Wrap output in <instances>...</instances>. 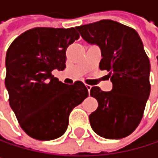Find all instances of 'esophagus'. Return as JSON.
Masks as SVG:
<instances>
[{
  "instance_id": "esophagus-1",
  "label": "esophagus",
  "mask_w": 158,
  "mask_h": 158,
  "mask_svg": "<svg viewBox=\"0 0 158 158\" xmlns=\"http://www.w3.org/2000/svg\"><path fill=\"white\" fill-rule=\"evenodd\" d=\"M91 87H92V86H90V85H89V84H86V88H87V89H88V91H89V90H90Z\"/></svg>"
}]
</instances>
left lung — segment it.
Here are the masks:
<instances>
[{
	"instance_id": "left-lung-1",
	"label": "left lung",
	"mask_w": 158,
	"mask_h": 158,
	"mask_svg": "<svg viewBox=\"0 0 158 158\" xmlns=\"http://www.w3.org/2000/svg\"><path fill=\"white\" fill-rule=\"evenodd\" d=\"M82 38L102 51L99 68L109 72L111 91L92 87L98 108L89 114L93 131L107 139H121L139 125L150 94V61L137 32L112 20L77 26Z\"/></svg>"
}]
</instances>
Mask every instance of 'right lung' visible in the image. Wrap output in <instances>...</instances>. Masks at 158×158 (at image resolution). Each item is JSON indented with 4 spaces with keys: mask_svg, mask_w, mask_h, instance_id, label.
<instances>
[{
    "mask_svg": "<svg viewBox=\"0 0 158 158\" xmlns=\"http://www.w3.org/2000/svg\"><path fill=\"white\" fill-rule=\"evenodd\" d=\"M79 38L73 27H35L16 37L7 50L9 103L20 126L32 138L60 137L71 110L89 96L83 82L67 85L52 74L66 68L67 48Z\"/></svg>",
    "mask_w": 158,
    "mask_h": 158,
    "instance_id": "add662e5",
    "label": "right lung"
}]
</instances>
